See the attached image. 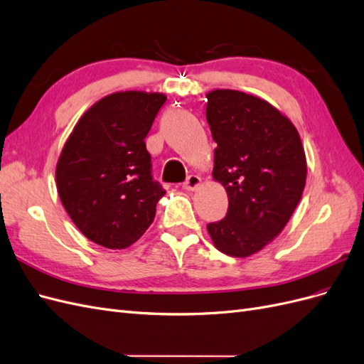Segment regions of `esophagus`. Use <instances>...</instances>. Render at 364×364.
<instances>
[{"mask_svg": "<svg viewBox=\"0 0 364 364\" xmlns=\"http://www.w3.org/2000/svg\"><path fill=\"white\" fill-rule=\"evenodd\" d=\"M200 183H202V179L199 178V176H197V174H190L188 178H186L185 182H183V188L188 190V191H193V190H196L197 186H199Z\"/></svg>", "mask_w": 364, "mask_h": 364, "instance_id": "obj_1", "label": "esophagus"}]
</instances>
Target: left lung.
I'll use <instances>...</instances> for the list:
<instances>
[{
    "label": "left lung",
    "mask_w": 364,
    "mask_h": 364,
    "mask_svg": "<svg viewBox=\"0 0 364 364\" xmlns=\"http://www.w3.org/2000/svg\"><path fill=\"white\" fill-rule=\"evenodd\" d=\"M213 178L228 193V214L206 226L214 246L246 258L281 234L306 179L302 142L291 121L266 100L232 90L206 94Z\"/></svg>",
    "instance_id": "left-lung-1"
}]
</instances>
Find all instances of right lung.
Wrapping results in <instances>:
<instances>
[{"label": "right lung", "instance_id": "1", "mask_svg": "<svg viewBox=\"0 0 364 364\" xmlns=\"http://www.w3.org/2000/svg\"><path fill=\"white\" fill-rule=\"evenodd\" d=\"M167 97L124 91L98 100L65 142L56 167L58 193L80 232L107 249L134 245L165 194L153 181L144 138Z\"/></svg>", "mask_w": 364, "mask_h": 364}]
</instances>
